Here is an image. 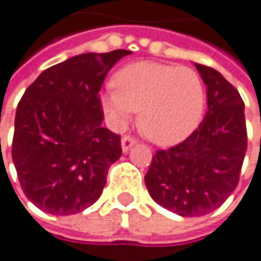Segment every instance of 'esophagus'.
<instances>
[{"label": "esophagus", "mask_w": 261, "mask_h": 261, "mask_svg": "<svg viewBox=\"0 0 261 261\" xmlns=\"http://www.w3.org/2000/svg\"><path fill=\"white\" fill-rule=\"evenodd\" d=\"M137 142H136V139H133L130 136H124L122 139H121V147H122V152H128L133 146L136 145Z\"/></svg>", "instance_id": "esophagus-1"}]
</instances>
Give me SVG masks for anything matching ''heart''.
<instances>
[{"mask_svg": "<svg viewBox=\"0 0 261 261\" xmlns=\"http://www.w3.org/2000/svg\"><path fill=\"white\" fill-rule=\"evenodd\" d=\"M114 87L100 97L112 125L124 128L139 112L140 130L158 145L183 142L204 115V85L191 68L137 62L116 72Z\"/></svg>", "mask_w": 261, "mask_h": 261, "instance_id": "heart-1", "label": "heart"}]
</instances>
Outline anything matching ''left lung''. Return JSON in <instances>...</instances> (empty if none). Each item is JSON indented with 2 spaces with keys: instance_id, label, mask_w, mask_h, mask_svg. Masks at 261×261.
Masks as SVG:
<instances>
[{
  "instance_id": "left-lung-1",
  "label": "left lung",
  "mask_w": 261,
  "mask_h": 261,
  "mask_svg": "<svg viewBox=\"0 0 261 261\" xmlns=\"http://www.w3.org/2000/svg\"><path fill=\"white\" fill-rule=\"evenodd\" d=\"M207 85V115L180 145L158 150L145 183L161 207L181 217L219 208L235 191L247 152L244 101L220 72L195 63Z\"/></svg>"
}]
</instances>
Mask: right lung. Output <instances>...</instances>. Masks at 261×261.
Wrapping results in <instances>:
<instances>
[{
	"instance_id": "add662e5",
	"label": "right lung",
	"mask_w": 261,
	"mask_h": 261,
	"mask_svg": "<svg viewBox=\"0 0 261 261\" xmlns=\"http://www.w3.org/2000/svg\"><path fill=\"white\" fill-rule=\"evenodd\" d=\"M128 50L85 53L45 69L28 87L14 119L13 164L24 195L54 216L84 211L100 198L122 149L101 127L103 80Z\"/></svg>"
}]
</instances>
